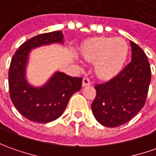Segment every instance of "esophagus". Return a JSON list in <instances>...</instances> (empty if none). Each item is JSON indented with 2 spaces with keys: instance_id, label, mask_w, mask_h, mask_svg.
Listing matches in <instances>:
<instances>
[{
  "instance_id": "1",
  "label": "esophagus",
  "mask_w": 156,
  "mask_h": 156,
  "mask_svg": "<svg viewBox=\"0 0 156 156\" xmlns=\"http://www.w3.org/2000/svg\"><path fill=\"white\" fill-rule=\"evenodd\" d=\"M83 86H89V85H90V79L88 78H83V83H82Z\"/></svg>"
}]
</instances>
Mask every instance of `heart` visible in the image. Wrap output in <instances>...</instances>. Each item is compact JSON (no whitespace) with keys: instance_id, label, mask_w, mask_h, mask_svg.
<instances>
[{"instance_id":"obj_1","label":"heart","mask_w":156,"mask_h":156,"mask_svg":"<svg viewBox=\"0 0 156 156\" xmlns=\"http://www.w3.org/2000/svg\"><path fill=\"white\" fill-rule=\"evenodd\" d=\"M81 53L85 60L95 61V72L98 77L108 79L123 69L128 57L129 47L121 38L102 37L84 42Z\"/></svg>"}]
</instances>
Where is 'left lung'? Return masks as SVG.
Masks as SVG:
<instances>
[{"label":"left lung","instance_id":"8db88e82","mask_svg":"<svg viewBox=\"0 0 156 156\" xmlns=\"http://www.w3.org/2000/svg\"><path fill=\"white\" fill-rule=\"evenodd\" d=\"M131 61L109 81L96 84L91 109L98 122L117 127L130 121L144 106L151 69L148 58L137 44L131 42Z\"/></svg>","mask_w":156,"mask_h":156}]
</instances>
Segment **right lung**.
I'll use <instances>...</instances> for the list:
<instances>
[{"instance_id":"add662e5","label":"right lung","mask_w":156,"mask_h":156,"mask_svg":"<svg viewBox=\"0 0 156 156\" xmlns=\"http://www.w3.org/2000/svg\"><path fill=\"white\" fill-rule=\"evenodd\" d=\"M63 43L59 31L37 35L25 42L15 52L8 72L9 95L12 102L24 117L30 121L48 123L61 116L71 96L82 86V78L57 72L42 87L35 88L25 79V67L30 51L35 48Z\"/></svg>"}]
</instances>
